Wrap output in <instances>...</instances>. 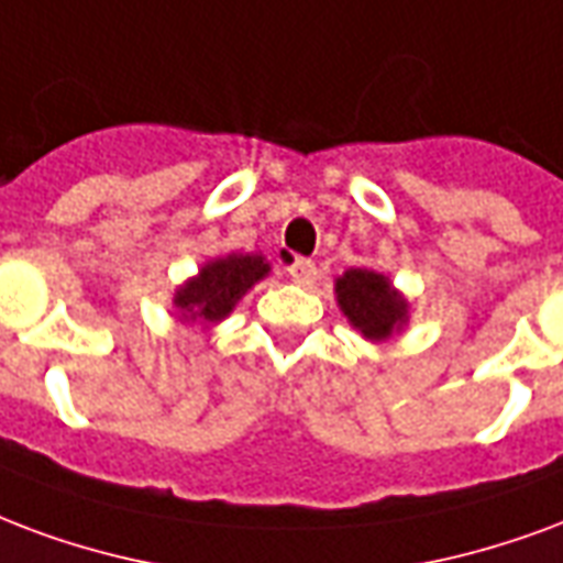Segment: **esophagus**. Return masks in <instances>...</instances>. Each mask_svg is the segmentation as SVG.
I'll return each mask as SVG.
<instances>
[{"instance_id": "esophagus-1", "label": "esophagus", "mask_w": 563, "mask_h": 563, "mask_svg": "<svg viewBox=\"0 0 563 563\" xmlns=\"http://www.w3.org/2000/svg\"><path fill=\"white\" fill-rule=\"evenodd\" d=\"M286 271H289V277H292V283H298V286H313L316 277H319V268H316V262L310 260H292Z\"/></svg>"}]
</instances>
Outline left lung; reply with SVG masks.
Returning <instances> with one entry per match:
<instances>
[{
    "mask_svg": "<svg viewBox=\"0 0 563 563\" xmlns=\"http://www.w3.org/2000/svg\"><path fill=\"white\" fill-rule=\"evenodd\" d=\"M334 292L352 328L373 343L399 334L409 322V301L378 271L349 268L343 277H336Z\"/></svg>",
    "mask_w": 563,
    "mask_h": 563,
    "instance_id": "left-lung-1",
    "label": "left lung"
}]
</instances>
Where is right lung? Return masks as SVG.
<instances>
[{
  "label": "right lung",
  "instance_id": "1",
  "mask_svg": "<svg viewBox=\"0 0 563 563\" xmlns=\"http://www.w3.org/2000/svg\"><path fill=\"white\" fill-rule=\"evenodd\" d=\"M268 271L271 265L260 253H229V256L206 262L197 277L178 286L173 303L185 322L211 328L223 322L235 310V303L250 292V286L268 277Z\"/></svg>",
  "mask_w": 563,
  "mask_h": 563
}]
</instances>
